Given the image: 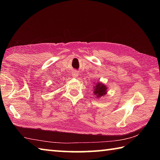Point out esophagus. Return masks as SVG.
<instances>
[{
  "mask_svg": "<svg viewBox=\"0 0 160 160\" xmlns=\"http://www.w3.org/2000/svg\"><path fill=\"white\" fill-rule=\"evenodd\" d=\"M78 72H73V73H72V77H74V78H76V77H78Z\"/></svg>",
  "mask_w": 160,
  "mask_h": 160,
  "instance_id": "34e87169",
  "label": "esophagus"
}]
</instances>
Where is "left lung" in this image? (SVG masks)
I'll return each mask as SVG.
<instances>
[{"instance_id":"obj_1","label":"left lung","mask_w":160,"mask_h":160,"mask_svg":"<svg viewBox=\"0 0 160 160\" xmlns=\"http://www.w3.org/2000/svg\"><path fill=\"white\" fill-rule=\"evenodd\" d=\"M107 86L102 82H98L94 87L93 93L94 94V95H96L97 98H100V97L104 96L105 94H107Z\"/></svg>"}]
</instances>
